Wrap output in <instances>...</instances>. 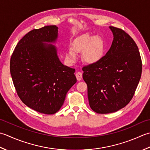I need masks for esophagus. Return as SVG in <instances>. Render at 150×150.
Returning <instances> with one entry per match:
<instances>
[{"label":"esophagus","mask_w":150,"mask_h":150,"mask_svg":"<svg viewBox=\"0 0 150 150\" xmlns=\"http://www.w3.org/2000/svg\"><path fill=\"white\" fill-rule=\"evenodd\" d=\"M76 77L77 78L78 81H80L82 78V73L80 72H78L76 74Z\"/></svg>","instance_id":"34e87169"}]
</instances>
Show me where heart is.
I'll return each mask as SVG.
<instances>
[{"label":"heart","instance_id":"1","mask_svg":"<svg viewBox=\"0 0 150 150\" xmlns=\"http://www.w3.org/2000/svg\"><path fill=\"white\" fill-rule=\"evenodd\" d=\"M104 41L100 36L84 34L77 38L69 48L66 56L71 62L76 59V53H82V59L88 64H94L102 59L104 53Z\"/></svg>","mask_w":150,"mask_h":150}]
</instances>
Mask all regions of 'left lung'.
<instances>
[{"label": "left lung", "mask_w": 150, "mask_h": 150, "mask_svg": "<svg viewBox=\"0 0 150 150\" xmlns=\"http://www.w3.org/2000/svg\"><path fill=\"white\" fill-rule=\"evenodd\" d=\"M111 48L99 62L83 67L91 108L100 114L116 112L132 99L142 74V60L135 42L123 30L109 26Z\"/></svg>", "instance_id": "left-lung-1"}]
</instances>
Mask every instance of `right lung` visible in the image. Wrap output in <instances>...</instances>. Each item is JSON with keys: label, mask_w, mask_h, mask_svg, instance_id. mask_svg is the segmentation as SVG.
<instances>
[{"label": "right lung", "mask_w": 150, "mask_h": 150, "mask_svg": "<svg viewBox=\"0 0 150 150\" xmlns=\"http://www.w3.org/2000/svg\"><path fill=\"white\" fill-rule=\"evenodd\" d=\"M55 25L34 29L18 42L10 59V73L22 102L39 112L52 115L63 105L76 83L75 69L64 65L52 44L57 39Z\"/></svg>", "instance_id": "add662e5"}]
</instances>
